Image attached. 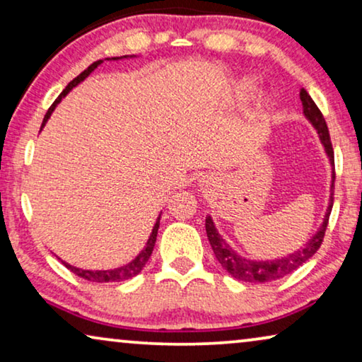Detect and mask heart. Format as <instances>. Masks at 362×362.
I'll return each instance as SVG.
<instances>
[{
  "mask_svg": "<svg viewBox=\"0 0 362 362\" xmlns=\"http://www.w3.org/2000/svg\"><path fill=\"white\" fill-rule=\"evenodd\" d=\"M254 90V86L252 82H244L239 86V95H249V93Z\"/></svg>",
  "mask_w": 362,
  "mask_h": 362,
  "instance_id": "b5f03b06",
  "label": "heart"
}]
</instances>
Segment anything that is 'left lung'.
<instances>
[{"label": "left lung", "mask_w": 362, "mask_h": 362, "mask_svg": "<svg viewBox=\"0 0 362 362\" xmlns=\"http://www.w3.org/2000/svg\"><path fill=\"white\" fill-rule=\"evenodd\" d=\"M300 100L303 105V115L306 120L311 123V127L315 128L318 133V138L321 141V146L328 156L329 165H331V186H329V201L328 207H326L323 222L316 229L313 235L310 237L308 242L300 249H296L291 254H286L284 257H276V259H249V257L240 255L224 237L219 234L217 227L212 221V217L206 216V232L209 244L214 250L216 259L219 260L222 269H224L230 276H234L235 280L240 281H249V284H267V281L279 280L281 276L291 274V272L298 269L300 265H303L306 260L311 259L316 254V250L320 249L321 242H323L326 226H328V219L333 209V196H334V151L333 145L329 140V132L328 125H326L323 113L320 112V108L316 107L313 98L310 97V93L301 88L300 90Z\"/></svg>", "instance_id": "left-lung-1"}]
</instances>
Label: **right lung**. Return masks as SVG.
Instances as JSON below:
<instances>
[{"instance_id":"add662e5","label":"right lung","mask_w":362,"mask_h":362,"mask_svg":"<svg viewBox=\"0 0 362 362\" xmlns=\"http://www.w3.org/2000/svg\"><path fill=\"white\" fill-rule=\"evenodd\" d=\"M130 57H136V56L107 57L105 61H120V59H130ZM100 64H103V61H95L93 64H90V66H88L82 74H78V76L74 78L72 82H69V86L64 88L61 95L56 98V102H54L52 105H51V108H49V110H47L46 117H44V120H42L41 130H42L44 127H46V123H47L49 118H51L52 112L56 110L57 103L61 102L62 98L66 97L67 93L71 92L74 87H77L78 83L86 81V78L90 76V74L95 71V69L100 66ZM160 219H161V214L156 217V222H155V226H153L151 234H150V237H148L145 247H143V249L140 250V254H138L135 259H132L125 265H120V267H117V269H108V270H87V269H78V267H74V265L67 264V262H64V260H62V264L66 265L69 270L74 272V274L81 276V279H86L88 281H95V284H117V281H125L128 279H132V276H135V275L140 274V272L143 270V267L146 265L148 259H150V255H151V252H153V247H155V242H156V234H158V227H160Z\"/></svg>"}]
</instances>
